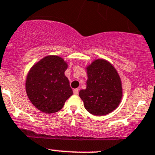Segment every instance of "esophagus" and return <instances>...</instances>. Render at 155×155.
Instances as JSON below:
<instances>
[{
  "mask_svg": "<svg viewBox=\"0 0 155 155\" xmlns=\"http://www.w3.org/2000/svg\"><path fill=\"white\" fill-rule=\"evenodd\" d=\"M74 93L75 95H78V93H79V89H74Z\"/></svg>",
  "mask_w": 155,
  "mask_h": 155,
  "instance_id": "obj_1",
  "label": "esophagus"
}]
</instances>
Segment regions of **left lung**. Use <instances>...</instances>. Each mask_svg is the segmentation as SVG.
<instances>
[{
  "instance_id": "1",
  "label": "left lung",
  "mask_w": 155,
  "mask_h": 155,
  "mask_svg": "<svg viewBox=\"0 0 155 155\" xmlns=\"http://www.w3.org/2000/svg\"><path fill=\"white\" fill-rule=\"evenodd\" d=\"M86 89L79 95L84 107L92 115L101 116L114 111L123 96L122 82L118 71L110 62L96 59L86 66Z\"/></svg>"
}]
</instances>
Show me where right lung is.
I'll use <instances>...</instances> for the list:
<instances>
[{
    "label": "right lung",
    "instance_id": "1",
    "mask_svg": "<svg viewBox=\"0 0 155 155\" xmlns=\"http://www.w3.org/2000/svg\"><path fill=\"white\" fill-rule=\"evenodd\" d=\"M68 64L57 55H48L36 62L26 76L25 91L32 104L41 112L51 114L63 107L73 95L64 75Z\"/></svg>",
    "mask_w": 155,
    "mask_h": 155
}]
</instances>
